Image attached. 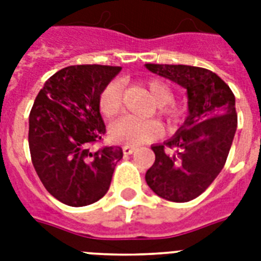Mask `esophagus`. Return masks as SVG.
Here are the masks:
<instances>
[{
	"label": "esophagus",
	"instance_id": "esophagus-1",
	"mask_svg": "<svg viewBox=\"0 0 261 261\" xmlns=\"http://www.w3.org/2000/svg\"><path fill=\"white\" fill-rule=\"evenodd\" d=\"M135 151V147H133V146H123V153H124V154L126 155H128V154H133V153H134Z\"/></svg>",
	"mask_w": 261,
	"mask_h": 261
}]
</instances>
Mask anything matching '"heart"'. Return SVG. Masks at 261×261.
Instances as JSON below:
<instances>
[{
  "mask_svg": "<svg viewBox=\"0 0 261 261\" xmlns=\"http://www.w3.org/2000/svg\"><path fill=\"white\" fill-rule=\"evenodd\" d=\"M147 89L153 101L160 107V114L165 115L168 119H176L178 110L176 107L167 106L173 100V92L167 84L160 80H151L147 84ZM98 106L101 114L107 118H112L118 114L122 107V85L118 81L108 84L102 89ZM163 128L159 123L151 119H138L134 116H122L115 120L110 127V135L112 141L123 143L127 146H137L142 143L151 142L159 138Z\"/></svg>",
  "mask_w": 261,
  "mask_h": 261,
  "instance_id": "obj_1",
  "label": "heart"
}]
</instances>
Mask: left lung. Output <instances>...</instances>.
Instances as JSON below:
<instances>
[{
    "mask_svg": "<svg viewBox=\"0 0 261 261\" xmlns=\"http://www.w3.org/2000/svg\"><path fill=\"white\" fill-rule=\"evenodd\" d=\"M145 66L184 88L188 98L182 126L164 143L151 145L155 161L145 178L160 198L190 202L208 188L226 163L237 130L236 97L218 75L203 67Z\"/></svg>",
    "mask_w": 261,
    "mask_h": 261,
    "instance_id": "8db88e82",
    "label": "left lung"
}]
</instances>
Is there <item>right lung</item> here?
<instances>
[{
    "instance_id": "1",
    "label": "right lung",
    "mask_w": 261,
    "mask_h": 261,
    "mask_svg": "<svg viewBox=\"0 0 261 261\" xmlns=\"http://www.w3.org/2000/svg\"><path fill=\"white\" fill-rule=\"evenodd\" d=\"M122 67L79 65L47 80L30 114L28 143L40 181L59 202L83 207L110 188L120 147L90 150L106 134L98 98Z\"/></svg>"
}]
</instances>
